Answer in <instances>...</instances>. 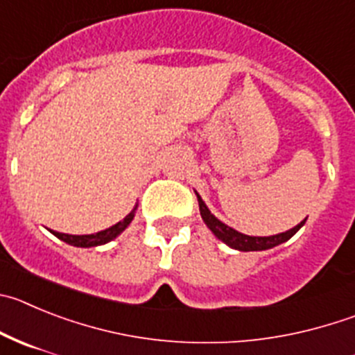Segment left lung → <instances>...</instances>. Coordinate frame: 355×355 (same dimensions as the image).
I'll use <instances>...</instances> for the list:
<instances>
[{"label": "left lung", "instance_id": "1", "mask_svg": "<svg viewBox=\"0 0 355 355\" xmlns=\"http://www.w3.org/2000/svg\"><path fill=\"white\" fill-rule=\"evenodd\" d=\"M197 193V191H195ZM197 200H199V209H200V216H202L204 223L207 225V229L214 234V236L223 241L225 245H229L230 248L234 250H239V252H262V250H269V248H275V246L282 245V243L288 241L295 232H297L301 227L304 225L306 220H303L301 223L294 227V229L287 230V232H282V234H276V236H268V237H259V236H246V234L237 232L234 230L232 227L225 225L223 222H220L209 209H207L206 202L200 199V195L197 193Z\"/></svg>", "mask_w": 355, "mask_h": 355}]
</instances>
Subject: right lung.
<instances>
[{
    "instance_id": "add662e5",
    "label": "right lung",
    "mask_w": 355,
    "mask_h": 355,
    "mask_svg": "<svg viewBox=\"0 0 355 355\" xmlns=\"http://www.w3.org/2000/svg\"><path fill=\"white\" fill-rule=\"evenodd\" d=\"M135 211H137V206L133 207V209L130 211L125 218H123L121 222H118L116 225L109 227V229H105V230H100V232H96V234H86V236H70V234L56 232V230H51V232L54 234L58 239H61V241L68 243V245H71V246H79V248H91V246L105 245V243L116 239V237H118L119 234H121L123 230L130 225V223H132L133 216H135Z\"/></svg>"
}]
</instances>
